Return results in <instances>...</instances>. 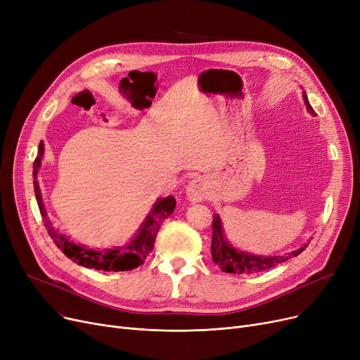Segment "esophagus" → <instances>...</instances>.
Here are the masks:
<instances>
[{
  "label": "esophagus",
  "instance_id": "obj_1",
  "mask_svg": "<svg viewBox=\"0 0 360 360\" xmlns=\"http://www.w3.org/2000/svg\"><path fill=\"white\" fill-rule=\"evenodd\" d=\"M186 198L193 202H200L209 195V186H207V181L202 176L193 178L186 185Z\"/></svg>",
  "mask_w": 360,
  "mask_h": 360
}]
</instances>
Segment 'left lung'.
<instances>
[{
  "label": "left lung",
  "mask_w": 360,
  "mask_h": 360,
  "mask_svg": "<svg viewBox=\"0 0 360 360\" xmlns=\"http://www.w3.org/2000/svg\"><path fill=\"white\" fill-rule=\"evenodd\" d=\"M304 101L307 105V109L315 115V110L309 105V101L307 98V93L304 91ZM308 247V245H304L296 251H292L286 255H280V257H261V255H254L250 252H243V251H236L232 245L226 240V236L223 235L221 229V221L219 214L213 216V238H212V258L214 264L221 269V271L226 273H232V274H255L270 270L278 264L288 261L289 258L297 257L300 252H304V250Z\"/></svg>",
  "instance_id": "8db88e82"
}]
</instances>
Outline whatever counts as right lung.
<instances>
[{"label": "right lung", "mask_w": 360, "mask_h": 360, "mask_svg": "<svg viewBox=\"0 0 360 360\" xmlns=\"http://www.w3.org/2000/svg\"><path fill=\"white\" fill-rule=\"evenodd\" d=\"M44 151H45L44 141H41L39 150H37V156L33 163V186H34L36 201H37V205H39V212L44 219V224L48 231V235L51 236V239L53 240L56 247H58L65 254V257H68L71 261L77 262L80 266L87 269H96L103 271H128L141 266L144 259L147 258V255L153 251L155 240H156L160 224L163 223L165 219H167L174 213L176 207L175 198L172 195H169L156 201L150 214L146 217L144 223L141 224L139 233L127 245H122V247H117L108 251H94L90 248H84L82 245L74 243L72 240H70L68 238H65L64 235H61L58 231H56L45 212L39 182H37V172H39Z\"/></svg>", "instance_id": "1"}]
</instances>
